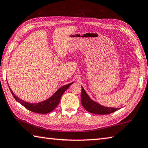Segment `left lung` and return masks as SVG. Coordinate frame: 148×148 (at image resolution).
Returning <instances> with one entry per match:
<instances>
[{
    "instance_id": "8db88e82",
    "label": "left lung",
    "mask_w": 148,
    "mask_h": 148,
    "mask_svg": "<svg viewBox=\"0 0 148 148\" xmlns=\"http://www.w3.org/2000/svg\"><path fill=\"white\" fill-rule=\"evenodd\" d=\"M81 88H82V89H81V101L84 108L87 111L97 114H108L117 111L118 109H119V108H108V107L103 106L100 105V103L93 101V100L90 98V97L83 88L82 86Z\"/></svg>"
}]
</instances>
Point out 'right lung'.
Instances as JSON below:
<instances>
[{
  "instance_id": "right-lung-1",
  "label": "right lung",
  "mask_w": 148,
  "mask_h": 148,
  "mask_svg": "<svg viewBox=\"0 0 148 148\" xmlns=\"http://www.w3.org/2000/svg\"><path fill=\"white\" fill-rule=\"evenodd\" d=\"M72 83H73V82L60 88L56 91L51 97H50L49 99L38 103H30L24 101V100L19 99L17 96H16L10 88H9V89H10L11 92L12 94V95H13L15 100L20 103V104L24 106L26 109H29L30 111L36 113L46 114V113L51 112L53 109H55L56 108V106L58 105L63 93L65 92V90H67Z\"/></svg>"
}]
</instances>
